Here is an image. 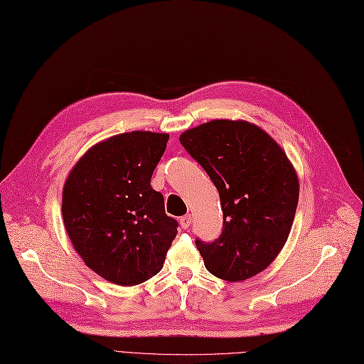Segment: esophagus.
<instances>
[{
	"instance_id": "esophagus-1",
	"label": "esophagus",
	"mask_w": 364,
	"mask_h": 364,
	"mask_svg": "<svg viewBox=\"0 0 364 364\" xmlns=\"http://www.w3.org/2000/svg\"><path fill=\"white\" fill-rule=\"evenodd\" d=\"M180 226L183 229H188L191 226V215H184L180 218Z\"/></svg>"
}]
</instances>
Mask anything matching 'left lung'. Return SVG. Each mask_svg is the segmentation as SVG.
<instances>
[{"label": "left lung", "instance_id": "8db88e82", "mask_svg": "<svg viewBox=\"0 0 364 364\" xmlns=\"http://www.w3.org/2000/svg\"><path fill=\"white\" fill-rule=\"evenodd\" d=\"M180 143L220 193L223 232L195 245L217 278L243 282L282 252L298 204V175L275 139L245 119H212L184 130Z\"/></svg>", "mask_w": 364, "mask_h": 364}]
</instances>
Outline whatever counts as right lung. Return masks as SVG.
<instances>
[{
    "label": "right lung",
    "mask_w": 364,
    "mask_h": 364,
    "mask_svg": "<svg viewBox=\"0 0 364 364\" xmlns=\"http://www.w3.org/2000/svg\"><path fill=\"white\" fill-rule=\"evenodd\" d=\"M169 134L134 130L93 144L63 188V220L82 262L107 282L136 286L161 271L176 223L151 178Z\"/></svg>",
    "instance_id": "obj_1"
}]
</instances>
